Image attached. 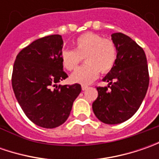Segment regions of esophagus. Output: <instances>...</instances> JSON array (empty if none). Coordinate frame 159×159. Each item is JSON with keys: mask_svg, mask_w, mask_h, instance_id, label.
<instances>
[{"mask_svg": "<svg viewBox=\"0 0 159 159\" xmlns=\"http://www.w3.org/2000/svg\"><path fill=\"white\" fill-rule=\"evenodd\" d=\"M88 89H89V87L86 86V85H82V86H81V89H82L83 91H84V90H87Z\"/></svg>", "mask_w": 159, "mask_h": 159, "instance_id": "esophagus-1", "label": "esophagus"}]
</instances>
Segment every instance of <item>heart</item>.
<instances>
[{"label": "heart", "mask_w": 159, "mask_h": 159, "mask_svg": "<svg viewBox=\"0 0 159 159\" xmlns=\"http://www.w3.org/2000/svg\"><path fill=\"white\" fill-rule=\"evenodd\" d=\"M74 49H64L61 61L68 70L76 69L85 58L86 64L78 68L70 76L71 81L90 84L99 76V71L105 73L111 70L117 60V48L112 40L103 39L101 35L86 33L73 41Z\"/></svg>", "instance_id": "obj_1"}]
</instances>
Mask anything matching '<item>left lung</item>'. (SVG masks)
<instances>
[{
    "instance_id": "8db88e82",
    "label": "left lung",
    "mask_w": 159,
    "mask_h": 159,
    "mask_svg": "<svg viewBox=\"0 0 159 159\" xmlns=\"http://www.w3.org/2000/svg\"><path fill=\"white\" fill-rule=\"evenodd\" d=\"M111 40L117 48L113 68L102 79L107 87L97 88L93 111L102 123L125 122L136 112L149 88V71L143 49L125 34L115 33Z\"/></svg>"
}]
</instances>
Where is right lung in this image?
Listing matches in <instances>:
<instances>
[{
	"instance_id": "add662e5",
	"label": "right lung",
	"mask_w": 159,
	"mask_h": 159,
	"mask_svg": "<svg viewBox=\"0 0 159 159\" xmlns=\"http://www.w3.org/2000/svg\"><path fill=\"white\" fill-rule=\"evenodd\" d=\"M63 46L59 34L38 39L18 53L13 66L16 100L28 119L44 128L64 124L81 91L77 83L57 88V83L68 77L61 61Z\"/></svg>"
}]
</instances>
